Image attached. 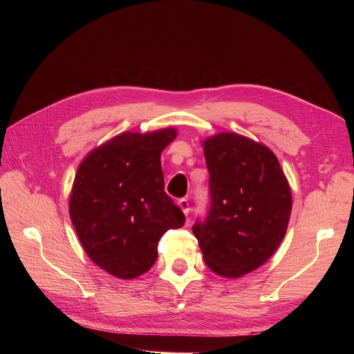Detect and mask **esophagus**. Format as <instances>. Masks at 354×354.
Returning <instances> with one entry per match:
<instances>
[{"mask_svg":"<svg viewBox=\"0 0 354 354\" xmlns=\"http://www.w3.org/2000/svg\"><path fill=\"white\" fill-rule=\"evenodd\" d=\"M178 207L181 208V211L185 212V216H189V211H190V208H189V201H187L186 198H181V199H178Z\"/></svg>","mask_w":354,"mask_h":354,"instance_id":"esophagus-1","label":"esophagus"}]
</instances>
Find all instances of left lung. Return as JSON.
I'll return each instance as SVG.
<instances>
[{"label": "left lung", "instance_id": "1", "mask_svg": "<svg viewBox=\"0 0 354 354\" xmlns=\"http://www.w3.org/2000/svg\"><path fill=\"white\" fill-rule=\"evenodd\" d=\"M203 155L209 211L192 230L214 273L241 277L279 248L291 216V187L270 149L236 133L207 138Z\"/></svg>", "mask_w": 354, "mask_h": 354}]
</instances>
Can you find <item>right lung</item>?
Segmentation results:
<instances>
[{
    "label": "right lung",
    "instance_id": "right-lung-1",
    "mask_svg": "<svg viewBox=\"0 0 354 354\" xmlns=\"http://www.w3.org/2000/svg\"><path fill=\"white\" fill-rule=\"evenodd\" d=\"M177 131L122 133L95 147L78 167L69 199L71 220L84 251L120 279L146 273L158 242L185 224V214L164 192L160 152Z\"/></svg>",
    "mask_w": 354,
    "mask_h": 354
}]
</instances>
